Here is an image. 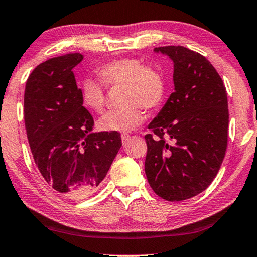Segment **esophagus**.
Listing matches in <instances>:
<instances>
[{
  "label": "esophagus",
  "mask_w": 257,
  "mask_h": 257,
  "mask_svg": "<svg viewBox=\"0 0 257 257\" xmlns=\"http://www.w3.org/2000/svg\"><path fill=\"white\" fill-rule=\"evenodd\" d=\"M129 139H130V135H128V134H122V135H121V140H122V143H123V144L127 143Z\"/></svg>",
  "instance_id": "obj_1"
}]
</instances>
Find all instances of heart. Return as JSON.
I'll use <instances>...</instances> for the list:
<instances>
[{"label": "heart", "instance_id": "heart-1", "mask_svg": "<svg viewBox=\"0 0 257 257\" xmlns=\"http://www.w3.org/2000/svg\"><path fill=\"white\" fill-rule=\"evenodd\" d=\"M99 75L106 86L121 85L118 99L122 105L98 120V127L102 132H132L143 121L142 108L150 110L163 101L165 82L162 72L144 66L139 59L110 61L99 69ZM80 89L84 106L93 112H101L105 106L102 84L86 77L82 80Z\"/></svg>", "mask_w": 257, "mask_h": 257}]
</instances>
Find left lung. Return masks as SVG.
<instances>
[{"instance_id":"left-lung-1","label":"left lung","mask_w":257,"mask_h":257,"mask_svg":"<svg viewBox=\"0 0 257 257\" xmlns=\"http://www.w3.org/2000/svg\"><path fill=\"white\" fill-rule=\"evenodd\" d=\"M173 62L174 92L148 125L145 174L153 191L171 202L205 190L227 147L228 104L211 63L182 46L153 49Z\"/></svg>"}]
</instances>
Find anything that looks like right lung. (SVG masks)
I'll use <instances>...</instances> for the list:
<instances>
[{
  "instance_id": "1",
  "label": "right lung",
  "mask_w": 257,
  "mask_h": 257,
  "mask_svg": "<svg viewBox=\"0 0 257 257\" xmlns=\"http://www.w3.org/2000/svg\"><path fill=\"white\" fill-rule=\"evenodd\" d=\"M84 56L72 53L40 63L29 76L24 118L34 163L45 181L67 197L98 188L122 142L117 132L92 133L93 117L72 72Z\"/></svg>"
}]
</instances>
